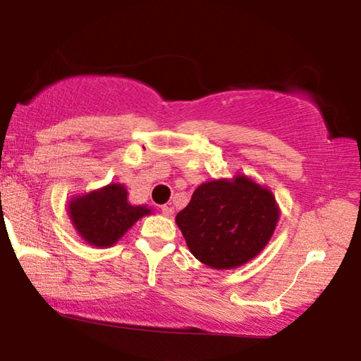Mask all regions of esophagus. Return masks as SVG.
<instances>
[{
    "instance_id": "obj_1",
    "label": "esophagus",
    "mask_w": 361,
    "mask_h": 361,
    "mask_svg": "<svg viewBox=\"0 0 361 361\" xmlns=\"http://www.w3.org/2000/svg\"><path fill=\"white\" fill-rule=\"evenodd\" d=\"M161 210H162V214H164L166 216L174 215V207H172V205H162Z\"/></svg>"
}]
</instances>
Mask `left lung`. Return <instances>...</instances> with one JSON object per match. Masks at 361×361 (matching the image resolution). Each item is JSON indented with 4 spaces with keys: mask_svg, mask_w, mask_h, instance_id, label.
Here are the masks:
<instances>
[{
    "mask_svg": "<svg viewBox=\"0 0 361 361\" xmlns=\"http://www.w3.org/2000/svg\"><path fill=\"white\" fill-rule=\"evenodd\" d=\"M278 219L273 192L238 174L197 187L176 224L200 263L233 269L263 251Z\"/></svg>",
    "mask_w": 361,
    "mask_h": 361,
    "instance_id": "1",
    "label": "left lung"
}]
</instances>
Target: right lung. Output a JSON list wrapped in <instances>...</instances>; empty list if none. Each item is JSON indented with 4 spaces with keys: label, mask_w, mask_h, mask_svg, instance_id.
I'll list each match as a JSON object with an SVG mask.
<instances>
[{
    "label": "right lung",
    "mask_w": 361,
    "mask_h": 361,
    "mask_svg": "<svg viewBox=\"0 0 361 361\" xmlns=\"http://www.w3.org/2000/svg\"><path fill=\"white\" fill-rule=\"evenodd\" d=\"M68 216L78 235L92 246L115 245L141 216L149 215L146 205H131L123 184H108L68 202Z\"/></svg>",
    "instance_id": "obj_1"
}]
</instances>
